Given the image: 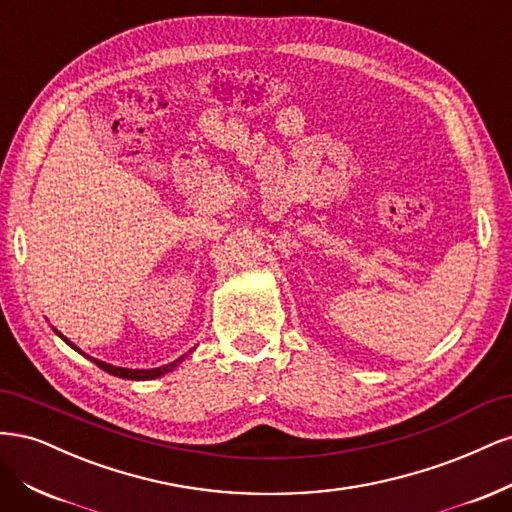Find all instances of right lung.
<instances>
[{
  "mask_svg": "<svg viewBox=\"0 0 512 512\" xmlns=\"http://www.w3.org/2000/svg\"><path fill=\"white\" fill-rule=\"evenodd\" d=\"M61 339H64V342L72 348V350H76V352H81V348H76L68 337H64L61 335L57 329H53ZM192 352V350H190ZM83 356H87L89 361H94L100 369H104L106 374H111V376H117V378H126V380H153V378H160V376H164V374H168V371H173L175 367H179L181 363H183V359L188 354H183V356H179L177 361H173V363H168V365H162V367H153V369H130V367H117V365H111V363H104V361H98V359H94V356H89V354H85V352H81Z\"/></svg>",
  "mask_w": 512,
  "mask_h": 512,
  "instance_id": "obj_1",
  "label": "right lung"
}]
</instances>
